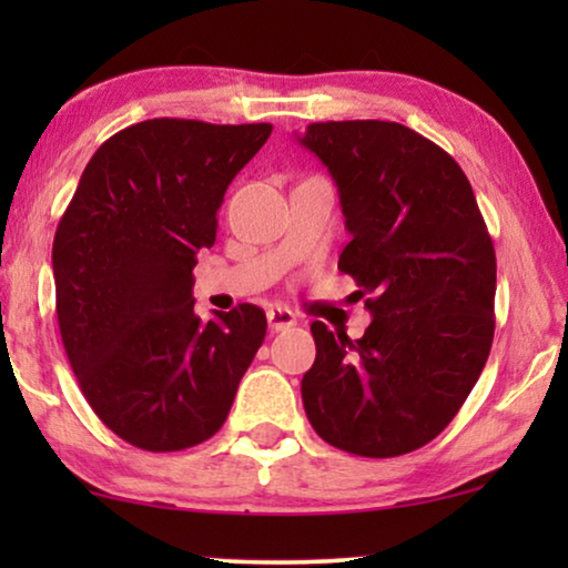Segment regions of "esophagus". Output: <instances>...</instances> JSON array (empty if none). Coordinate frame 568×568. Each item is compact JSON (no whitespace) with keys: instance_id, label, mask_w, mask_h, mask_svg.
I'll use <instances>...</instances> for the list:
<instances>
[{"instance_id":"1","label":"esophagus","mask_w":568,"mask_h":568,"mask_svg":"<svg viewBox=\"0 0 568 568\" xmlns=\"http://www.w3.org/2000/svg\"><path fill=\"white\" fill-rule=\"evenodd\" d=\"M266 321H268V328L274 331V333H278V331L292 328V325L297 323V315H294L292 310L282 307V305H274V307L266 310Z\"/></svg>"}]
</instances>
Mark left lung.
<instances>
[{
	"label": "left lung",
	"mask_w": 568,
	"mask_h": 568,
	"mask_svg": "<svg viewBox=\"0 0 568 568\" xmlns=\"http://www.w3.org/2000/svg\"><path fill=\"white\" fill-rule=\"evenodd\" d=\"M300 144L338 185L369 328L315 321L302 403L328 445L398 457L432 442L478 383L494 341L496 255L463 168L395 121L310 123Z\"/></svg>",
	"instance_id": "obj_1"
}]
</instances>
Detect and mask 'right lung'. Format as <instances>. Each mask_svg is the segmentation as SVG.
I'll list each match as a JSON object with an SVG mask.
<instances>
[{
  "mask_svg": "<svg viewBox=\"0 0 568 568\" xmlns=\"http://www.w3.org/2000/svg\"><path fill=\"white\" fill-rule=\"evenodd\" d=\"M271 129L134 123L98 146L61 216L53 282L64 352L100 422L139 449L214 437L266 336L255 305L201 323L193 266L214 245L224 191Z\"/></svg>",
  "mask_w": 568,
  "mask_h": 568,
  "instance_id": "add662e5",
  "label": "right lung"
}]
</instances>
